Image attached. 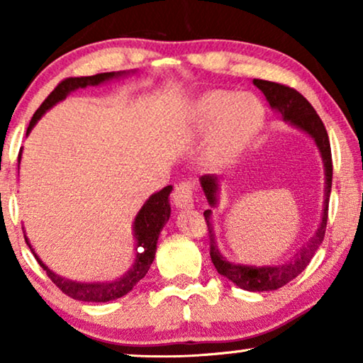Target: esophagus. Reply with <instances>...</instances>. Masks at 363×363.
<instances>
[{
	"mask_svg": "<svg viewBox=\"0 0 363 363\" xmlns=\"http://www.w3.org/2000/svg\"><path fill=\"white\" fill-rule=\"evenodd\" d=\"M173 203L180 210H190V208H193V185L190 182L178 183L175 191H173Z\"/></svg>",
	"mask_w": 363,
	"mask_h": 363,
	"instance_id": "obj_1",
	"label": "esophagus"
}]
</instances>
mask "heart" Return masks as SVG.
<instances>
[{
    "label": "heart",
    "instance_id": "obj_1",
    "mask_svg": "<svg viewBox=\"0 0 363 363\" xmlns=\"http://www.w3.org/2000/svg\"><path fill=\"white\" fill-rule=\"evenodd\" d=\"M200 130H210L203 160L216 168L230 163L250 145L264 122V108L251 94L213 91L193 107Z\"/></svg>",
    "mask_w": 363,
    "mask_h": 363
}]
</instances>
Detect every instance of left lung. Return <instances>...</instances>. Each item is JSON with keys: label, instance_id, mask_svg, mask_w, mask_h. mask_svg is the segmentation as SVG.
Wrapping results in <instances>:
<instances>
[{"label": "left lung", "instance_id": "8db88e82", "mask_svg": "<svg viewBox=\"0 0 363 363\" xmlns=\"http://www.w3.org/2000/svg\"><path fill=\"white\" fill-rule=\"evenodd\" d=\"M252 84L264 94L269 106L279 112L286 122L291 125L301 128L307 135L314 138L317 148H319L322 162H324L325 172V193H324V210H322V221L317 228L315 235L311 238L306 247L297 252L294 259H291L286 264L279 266H247V264H235V262L226 261L218 250L215 241V231L211 225V210H206L205 221L208 226V236H210V256L216 271L226 279H230L233 284L245 291L262 292V291H276L279 287L286 286L287 282L294 279L306 269L309 264L314 252L319 250L320 242L324 241L325 226H327V215H329V196L332 188V153H330V142L327 130L322 123L320 117L317 116L314 107L311 106L309 101L304 96H301L296 89L287 87L284 84L262 81V79H255ZM218 178L216 175H203L200 178L201 188L205 191V196L211 208L216 206L218 201Z\"/></svg>", "mask_w": 363, "mask_h": 363}]
</instances>
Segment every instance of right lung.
Returning a JSON list of instances; mask_svg holds the SVG:
<instances>
[{
	"instance_id": "add662e5",
	"label": "right lung",
	"mask_w": 363,
	"mask_h": 363,
	"mask_svg": "<svg viewBox=\"0 0 363 363\" xmlns=\"http://www.w3.org/2000/svg\"><path fill=\"white\" fill-rule=\"evenodd\" d=\"M122 74L125 72L123 71L102 72V74H96V76L64 79V81L59 82L57 87L49 94L46 101L41 104V107L34 112L31 122H29L26 135L33 130V127L36 125L39 118L44 116V112L49 111L52 106H56L57 102L64 101V99H66L72 91H76V89H84L87 86H99V84L111 81L113 77H121ZM19 158H21V155H19ZM170 191H172V185L162 188L160 191L153 193V195L145 201V205L140 208V211H138V215L135 216V221H133V236H135L137 247H138L135 261H133L130 269L116 281L76 282V281L64 279V277L57 276L56 272H52L41 259H39V256L34 252L33 246L29 245V240L26 238V235H24V240H26V245L31 247L33 255L38 259L39 264H41L43 269L46 271L49 279H51L66 296L72 297V299L76 301H84V302H108V301L118 299V297L125 296L127 292H130L133 289V286L145 277L148 269H150L153 259H155L158 235H160L162 228L165 226V223L168 221V218H170V213H172L170 203H168Z\"/></svg>"
}]
</instances>
